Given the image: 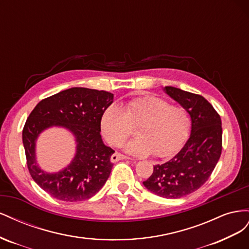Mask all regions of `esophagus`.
I'll return each instance as SVG.
<instances>
[{"label": "esophagus", "instance_id": "esophagus-1", "mask_svg": "<svg viewBox=\"0 0 249 249\" xmlns=\"http://www.w3.org/2000/svg\"><path fill=\"white\" fill-rule=\"evenodd\" d=\"M119 160H132L130 157H126V156H124V155H122V154H118V153H115V154H113L112 156H111V162H117V161H119Z\"/></svg>", "mask_w": 249, "mask_h": 249}]
</instances>
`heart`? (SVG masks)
<instances>
[{"instance_id":"heart-1","label":"heart","mask_w":249,"mask_h":249,"mask_svg":"<svg viewBox=\"0 0 249 249\" xmlns=\"http://www.w3.org/2000/svg\"><path fill=\"white\" fill-rule=\"evenodd\" d=\"M139 137L126 143L127 153L158 158L175 155L189 136L191 118L188 111L172 106L155 95H143L126 102L124 107L112 104L103 112L101 130L113 146L122 145L137 126Z\"/></svg>"}]
</instances>
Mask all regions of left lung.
<instances>
[{
  "label": "left lung",
  "instance_id": "obj_1",
  "mask_svg": "<svg viewBox=\"0 0 249 249\" xmlns=\"http://www.w3.org/2000/svg\"><path fill=\"white\" fill-rule=\"evenodd\" d=\"M164 91L189 113L191 134L171 160L155 165L143 185L158 196L179 198L199 189L212 175L222 150L221 118L199 94L171 86Z\"/></svg>",
  "mask_w": 249,
  "mask_h": 249
}]
</instances>
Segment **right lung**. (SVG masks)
I'll return each instance as SVG.
<instances>
[{
  "label": "right lung",
  "mask_w": 249,
  "mask_h": 249,
  "mask_svg": "<svg viewBox=\"0 0 249 249\" xmlns=\"http://www.w3.org/2000/svg\"><path fill=\"white\" fill-rule=\"evenodd\" d=\"M104 90L73 87L47 97L36 105L22 129L27 166L34 182L51 196L63 201H81L101 190L110 176L114 150L104 144L101 117L113 103ZM51 126H63L76 138L77 150L71 164L55 174L43 172L35 158L39 134Z\"/></svg>",
  "instance_id": "obj_1"
}]
</instances>
